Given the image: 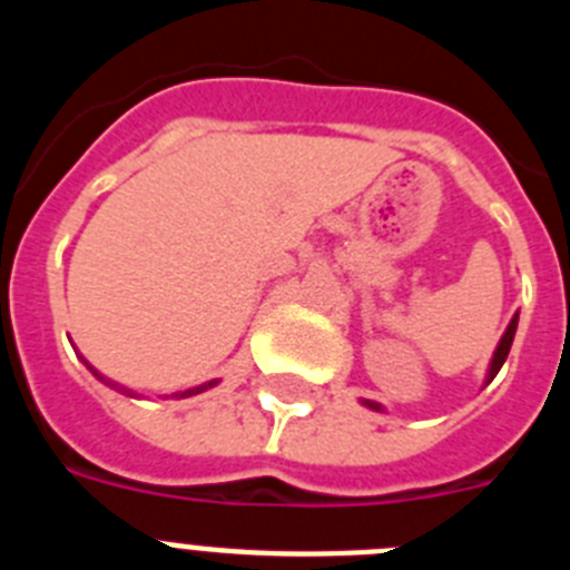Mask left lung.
<instances>
[{"label":"left lung","mask_w":570,"mask_h":570,"mask_svg":"<svg viewBox=\"0 0 570 570\" xmlns=\"http://www.w3.org/2000/svg\"><path fill=\"white\" fill-rule=\"evenodd\" d=\"M513 331H517V316H513V320H511L508 331H505V334H502V342H500V347H497V354H493L491 374H488V376H491V380H493V376H497V371H500V367H502V362L508 360V351H511V342H513ZM367 405L380 411V405H376V402H367Z\"/></svg>","instance_id":"1"}]
</instances>
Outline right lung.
<instances>
[{
  "label": "right lung",
  "instance_id": "add662e5",
  "mask_svg": "<svg viewBox=\"0 0 570 570\" xmlns=\"http://www.w3.org/2000/svg\"><path fill=\"white\" fill-rule=\"evenodd\" d=\"M196 391H203V387H196ZM190 394H194V391H188V394H183V396H190Z\"/></svg>",
  "mask_w": 570,
  "mask_h": 570
}]
</instances>
